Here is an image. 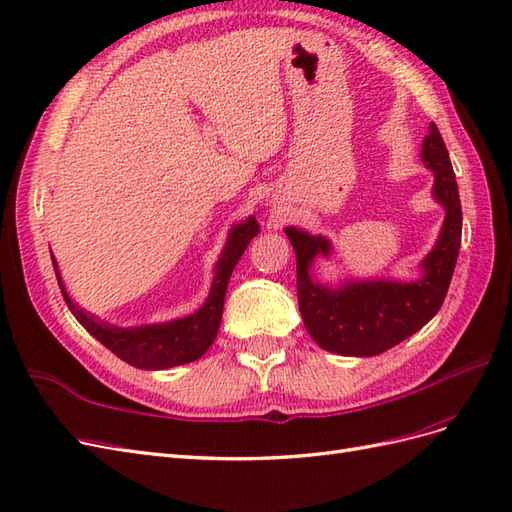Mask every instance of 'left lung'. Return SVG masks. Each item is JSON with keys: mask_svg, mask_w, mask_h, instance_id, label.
I'll list each match as a JSON object with an SVG mask.
<instances>
[{"mask_svg": "<svg viewBox=\"0 0 512 512\" xmlns=\"http://www.w3.org/2000/svg\"><path fill=\"white\" fill-rule=\"evenodd\" d=\"M421 158L431 170L433 198L444 207L438 243L421 262L423 275L412 282L352 280L339 288L318 284L309 267L316 256H331L327 237L286 228L297 254L299 309L307 333L322 348L344 356H376L404 342L438 314L451 286L461 245V203L451 158L436 123L429 126Z\"/></svg>", "mask_w": 512, "mask_h": 512, "instance_id": "obj_1", "label": "left lung"}]
</instances>
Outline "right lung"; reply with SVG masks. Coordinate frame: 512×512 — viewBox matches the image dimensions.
<instances>
[{
  "label": "right lung",
  "instance_id": "obj_1",
  "mask_svg": "<svg viewBox=\"0 0 512 512\" xmlns=\"http://www.w3.org/2000/svg\"><path fill=\"white\" fill-rule=\"evenodd\" d=\"M260 232V226L254 215H250L245 222L235 224L228 232V239L224 245V252L220 260L215 262V275L211 292L205 305L198 312L177 318L162 324H145V327L134 329H121L113 324L102 322L96 316H89L85 309L76 305L61 282L57 262L53 258V267L61 294L70 307L74 318L79 320L83 327L94 335L100 344H104L113 354H117L121 361L130 363L138 369H168L183 363H192L203 356L209 346L213 344L215 335H218L222 312H224V297L232 269L237 267L241 254L245 252L247 243H250Z\"/></svg>",
  "mask_w": 512,
  "mask_h": 512
}]
</instances>
